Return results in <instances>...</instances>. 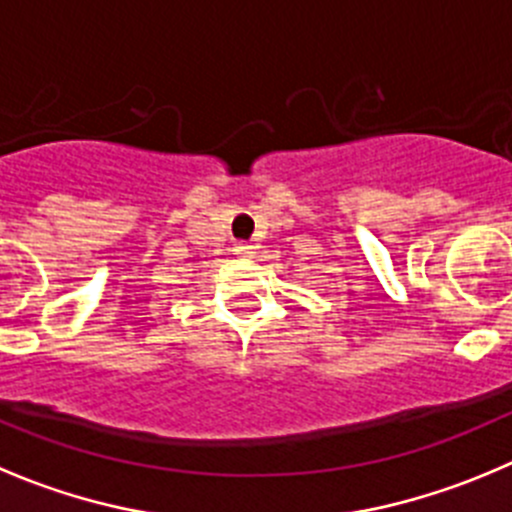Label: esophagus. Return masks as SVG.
I'll return each instance as SVG.
<instances>
[{
    "instance_id": "34e87169",
    "label": "esophagus",
    "mask_w": 512,
    "mask_h": 512,
    "mask_svg": "<svg viewBox=\"0 0 512 512\" xmlns=\"http://www.w3.org/2000/svg\"><path fill=\"white\" fill-rule=\"evenodd\" d=\"M255 250H257V247L252 245V242H237L235 250H232V252H235L237 257H242V260H250V257L255 255Z\"/></svg>"
}]
</instances>
